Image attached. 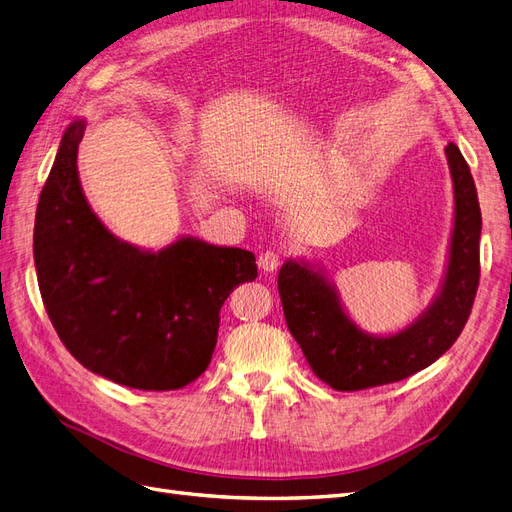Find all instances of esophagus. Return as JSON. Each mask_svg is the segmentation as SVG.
Returning a JSON list of instances; mask_svg holds the SVG:
<instances>
[{"label":"esophagus","mask_w":512,"mask_h":512,"mask_svg":"<svg viewBox=\"0 0 512 512\" xmlns=\"http://www.w3.org/2000/svg\"><path fill=\"white\" fill-rule=\"evenodd\" d=\"M280 262H282V260H280V254L273 252V250H267V252H262V254L258 256L260 269L267 271V273L277 271V267H280Z\"/></svg>","instance_id":"34e87169"}]
</instances>
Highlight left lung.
<instances>
[{"label": "left lung", "mask_w": 512, "mask_h": 512, "mask_svg": "<svg viewBox=\"0 0 512 512\" xmlns=\"http://www.w3.org/2000/svg\"><path fill=\"white\" fill-rule=\"evenodd\" d=\"M455 215L438 294L408 327L371 335L342 305L327 271L309 260H286L277 275L286 324L314 374L335 391H363L404 380L436 363L463 331L480 277V207L470 166L457 145L446 149Z\"/></svg>", "instance_id": "left-lung-1"}]
</instances>
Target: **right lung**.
<instances>
[{"mask_svg": "<svg viewBox=\"0 0 512 512\" xmlns=\"http://www.w3.org/2000/svg\"><path fill=\"white\" fill-rule=\"evenodd\" d=\"M85 119L66 128L34 226L42 301L70 354L94 374L141 391L194 382L218 342L228 294L258 277L241 247L179 237L162 250L117 239L91 211L76 156Z\"/></svg>", "mask_w": 512, "mask_h": 512, "instance_id": "right-lung-1", "label": "right lung"}]
</instances>
